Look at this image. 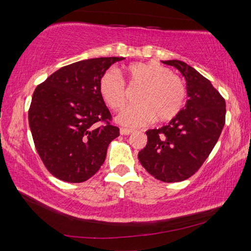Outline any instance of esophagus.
Returning <instances> with one entry per match:
<instances>
[{"label": "esophagus", "instance_id": "esophagus-1", "mask_svg": "<svg viewBox=\"0 0 251 251\" xmlns=\"http://www.w3.org/2000/svg\"><path fill=\"white\" fill-rule=\"evenodd\" d=\"M131 133H134V130L133 129H129V128H121V135H129V134H131Z\"/></svg>", "mask_w": 251, "mask_h": 251}]
</instances>
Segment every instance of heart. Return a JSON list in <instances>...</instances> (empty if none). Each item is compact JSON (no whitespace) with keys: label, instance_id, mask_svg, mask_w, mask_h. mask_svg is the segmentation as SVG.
<instances>
[{"label":"heart","instance_id":"obj_1","mask_svg":"<svg viewBox=\"0 0 251 251\" xmlns=\"http://www.w3.org/2000/svg\"><path fill=\"white\" fill-rule=\"evenodd\" d=\"M126 83L141 86L138 104L125 109L117 121L122 125L139 127L158 122L173 121L179 115L186 101V87L179 76L155 61L136 62L124 67ZM125 80L114 70L105 71L99 80V92L104 103L114 112H121L128 100Z\"/></svg>","mask_w":251,"mask_h":251}]
</instances>
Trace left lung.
I'll return each instance as SVG.
<instances>
[{"instance_id": "left-lung-1", "label": "left lung", "mask_w": 251, "mask_h": 251, "mask_svg": "<svg viewBox=\"0 0 251 251\" xmlns=\"http://www.w3.org/2000/svg\"><path fill=\"white\" fill-rule=\"evenodd\" d=\"M163 63L185 76L189 99L168 125L146 131L147 145L138 152V159L156 179L177 182L192 177L218 142L226 121V103L192 66L178 59Z\"/></svg>"}]
</instances>
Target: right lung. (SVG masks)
Here are the masks:
<instances>
[{"mask_svg":"<svg viewBox=\"0 0 251 251\" xmlns=\"http://www.w3.org/2000/svg\"><path fill=\"white\" fill-rule=\"evenodd\" d=\"M123 58H91L63 66L34 91L28 109L34 145L58 179L83 182L95 175L110 142L120 136L100 95L99 80Z\"/></svg>","mask_w":251,"mask_h":251,"instance_id":"right-lung-1","label":"right lung"}]
</instances>
